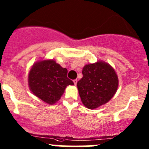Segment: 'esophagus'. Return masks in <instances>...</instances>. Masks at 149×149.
<instances>
[{
	"mask_svg": "<svg viewBox=\"0 0 149 149\" xmlns=\"http://www.w3.org/2000/svg\"><path fill=\"white\" fill-rule=\"evenodd\" d=\"M77 79H75V80H73V83H74V84L75 85H76V84H77Z\"/></svg>",
	"mask_w": 149,
	"mask_h": 149,
	"instance_id": "1",
	"label": "esophagus"
}]
</instances>
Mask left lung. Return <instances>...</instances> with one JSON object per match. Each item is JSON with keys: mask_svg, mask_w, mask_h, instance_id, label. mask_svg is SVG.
<instances>
[{"mask_svg": "<svg viewBox=\"0 0 149 149\" xmlns=\"http://www.w3.org/2000/svg\"><path fill=\"white\" fill-rule=\"evenodd\" d=\"M83 78L77 83L82 103L88 109H96L113 97L118 87V77L113 68L103 61L86 65Z\"/></svg>", "mask_w": 149, "mask_h": 149, "instance_id": "8db88e82", "label": "left lung"}]
</instances>
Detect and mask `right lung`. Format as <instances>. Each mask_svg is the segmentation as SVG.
Wrapping results in <instances>:
<instances>
[{"mask_svg":"<svg viewBox=\"0 0 149 149\" xmlns=\"http://www.w3.org/2000/svg\"><path fill=\"white\" fill-rule=\"evenodd\" d=\"M67 74V69L53 60L38 61L29 73V86L36 97L47 104H53L61 99L67 86L74 84Z\"/></svg>","mask_w":149,"mask_h":149,"instance_id":"right-lung-1","label":"right lung"}]
</instances>
